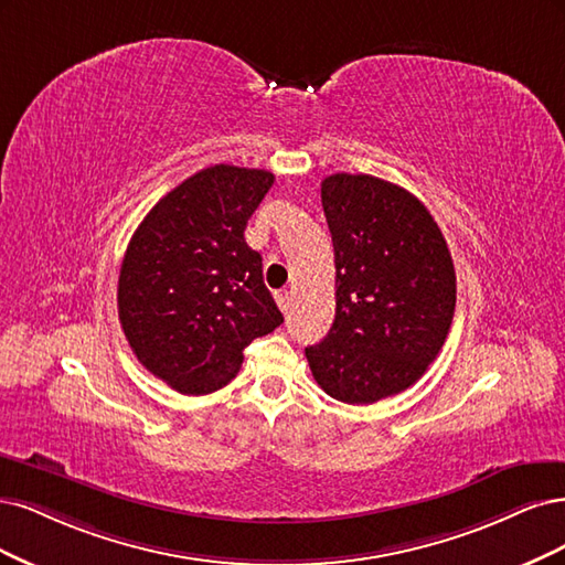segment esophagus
<instances>
[{
  "instance_id": "34e87169",
  "label": "esophagus",
  "mask_w": 565,
  "mask_h": 565,
  "mask_svg": "<svg viewBox=\"0 0 565 565\" xmlns=\"http://www.w3.org/2000/svg\"><path fill=\"white\" fill-rule=\"evenodd\" d=\"M275 300H277V305H279L281 312H288L290 300H294V298H290L288 290H277V294H275Z\"/></svg>"
}]
</instances>
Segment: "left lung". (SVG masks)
Returning a JSON list of instances; mask_svg holds the SVG:
<instances>
[{"instance_id":"obj_1","label":"left lung","mask_w":565,"mask_h":565,"mask_svg":"<svg viewBox=\"0 0 565 565\" xmlns=\"http://www.w3.org/2000/svg\"><path fill=\"white\" fill-rule=\"evenodd\" d=\"M321 204L335 250V319L305 354L326 394L375 404L420 380L444 348L452 258L427 206L387 180L333 173Z\"/></svg>"}]
</instances>
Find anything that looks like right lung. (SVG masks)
I'll return each instance as SVG.
<instances>
[{
    "instance_id": "right-lung-1",
    "label": "right lung",
    "mask_w": 565,
    "mask_h": 565,
    "mask_svg": "<svg viewBox=\"0 0 565 565\" xmlns=\"http://www.w3.org/2000/svg\"><path fill=\"white\" fill-rule=\"evenodd\" d=\"M275 175L215 163L159 199L119 269V321L138 361L180 394L239 373L244 350L284 323L244 230Z\"/></svg>"
}]
</instances>
